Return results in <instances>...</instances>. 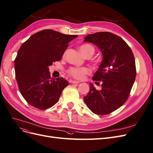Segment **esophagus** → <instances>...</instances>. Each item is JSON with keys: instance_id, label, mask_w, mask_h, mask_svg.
I'll return each mask as SVG.
<instances>
[{"instance_id": "obj_1", "label": "esophagus", "mask_w": 153, "mask_h": 153, "mask_svg": "<svg viewBox=\"0 0 153 153\" xmlns=\"http://www.w3.org/2000/svg\"><path fill=\"white\" fill-rule=\"evenodd\" d=\"M71 83H73V84H78V83H80V82L75 81V80H71Z\"/></svg>"}]
</instances>
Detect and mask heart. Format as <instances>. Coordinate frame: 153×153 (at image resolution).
I'll return each instance as SVG.
<instances>
[{"label": "heart", "instance_id": "1", "mask_svg": "<svg viewBox=\"0 0 153 153\" xmlns=\"http://www.w3.org/2000/svg\"><path fill=\"white\" fill-rule=\"evenodd\" d=\"M80 51L83 56H85L88 53L94 52V47L90 44H85L80 47ZM67 72L71 76L77 80H83L85 77V75L90 73V70L88 68L85 67H71L67 70Z\"/></svg>", "mask_w": 153, "mask_h": 153}]
</instances>
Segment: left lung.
Segmentation results:
<instances>
[{"mask_svg":"<svg viewBox=\"0 0 153 153\" xmlns=\"http://www.w3.org/2000/svg\"><path fill=\"white\" fill-rule=\"evenodd\" d=\"M84 42L97 45L103 56L92 77L93 80L101 82V90L90 83L84 102L94 114H109L123 105L130 96L136 76L134 54L122 38L107 31L89 34Z\"/></svg>","mask_w":153,"mask_h":153,"instance_id":"1","label":"left lung"}]
</instances>
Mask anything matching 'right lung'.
<instances>
[{"label": "right lung", "mask_w": 153, "mask_h": 153, "mask_svg": "<svg viewBox=\"0 0 153 153\" xmlns=\"http://www.w3.org/2000/svg\"><path fill=\"white\" fill-rule=\"evenodd\" d=\"M77 36L44 30L21 46L14 60L15 76L20 93L31 106L46 109L58 101L69 83L62 77L51 78L48 67L61 60L68 43Z\"/></svg>", "instance_id": "1"}]
</instances>
